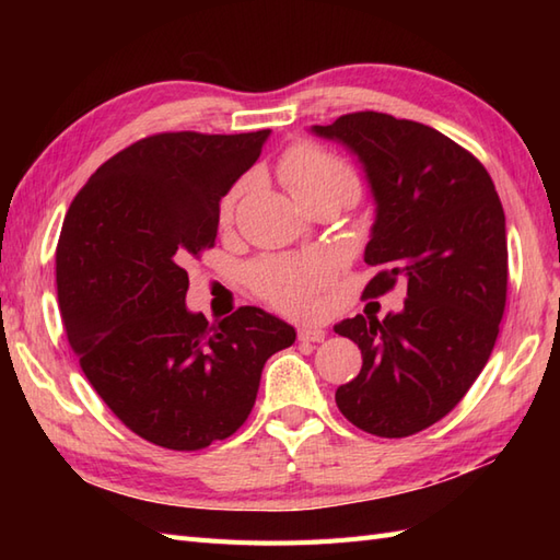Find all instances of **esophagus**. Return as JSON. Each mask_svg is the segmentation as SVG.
Wrapping results in <instances>:
<instances>
[{
    "label": "esophagus",
    "instance_id": "obj_1",
    "mask_svg": "<svg viewBox=\"0 0 560 560\" xmlns=\"http://www.w3.org/2000/svg\"><path fill=\"white\" fill-rule=\"evenodd\" d=\"M327 331L323 327H313V325H305L299 329V339L301 341H323Z\"/></svg>",
    "mask_w": 560,
    "mask_h": 560
}]
</instances>
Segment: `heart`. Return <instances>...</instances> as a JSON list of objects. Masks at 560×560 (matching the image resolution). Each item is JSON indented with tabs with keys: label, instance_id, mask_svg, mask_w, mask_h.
<instances>
[{
	"label": "heart",
	"instance_id": "b5f03b06",
	"mask_svg": "<svg viewBox=\"0 0 560 560\" xmlns=\"http://www.w3.org/2000/svg\"><path fill=\"white\" fill-rule=\"evenodd\" d=\"M277 173L299 205L337 197L349 201L359 192V177L351 165L323 147L301 141L279 159ZM249 187L247 177L237 180L219 205L221 225L233 221L237 201ZM335 277V267L323 255H279L261 257L247 267V283L261 301L289 315H307L317 293Z\"/></svg>",
	"mask_w": 560,
	"mask_h": 560
}]
</instances>
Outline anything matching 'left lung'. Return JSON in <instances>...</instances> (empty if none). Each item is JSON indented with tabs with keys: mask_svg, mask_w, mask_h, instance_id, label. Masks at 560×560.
Returning <instances> with one entry per match:
<instances>
[{
	"mask_svg": "<svg viewBox=\"0 0 560 560\" xmlns=\"http://www.w3.org/2000/svg\"><path fill=\"white\" fill-rule=\"evenodd\" d=\"M313 132L347 144L373 189L365 261L377 273L363 295L407 287L399 313L335 327L363 353L337 407L365 433L407 438L457 407L495 347L508 295L503 205L481 161L428 125L363 110Z\"/></svg>",
	"mask_w": 560,
	"mask_h": 560,
	"instance_id": "left-lung-1",
	"label": "left lung"
}]
</instances>
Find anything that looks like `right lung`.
Returning <instances> with one entry per match:
<instances>
[{
	"label": "right lung",
	"mask_w": 560,
	"mask_h": 560,
	"mask_svg": "<svg viewBox=\"0 0 560 560\" xmlns=\"http://www.w3.org/2000/svg\"><path fill=\"white\" fill-rule=\"evenodd\" d=\"M269 129L163 132L115 153L79 189L57 243L69 347L129 431L168 450L233 435L261 368L295 329L243 305L219 325L189 313L185 265L213 247L219 201L259 159Z\"/></svg>",
	"instance_id": "right-lung-1"
}]
</instances>
